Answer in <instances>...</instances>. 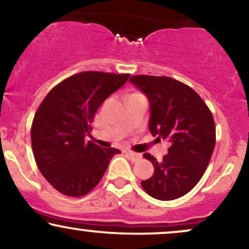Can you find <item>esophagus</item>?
Segmentation results:
<instances>
[{
    "instance_id": "34e87169",
    "label": "esophagus",
    "mask_w": 249,
    "mask_h": 249,
    "mask_svg": "<svg viewBox=\"0 0 249 249\" xmlns=\"http://www.w3.org/2000/svg\"><path fill=\"white\" fill-rule=\"evenodd\" d=\"M126 154L128 156V158H130L132 161H137V160H139V159H142V154L133 152V151H127Z\"/></svg>"
}]
</instances>
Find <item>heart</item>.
I'll return each instance as SVG.
<instances>
[{
	"label": "heart",
	"mask_w": 249,
	"mask_h": 249,
	"mask_svg": "<svg viewBox=\"0 0 249 249\" xmlns=\"http://www.w3.org/2000/svg\"><path fill=\"white\" fill-rule=\"evenodd\" d=\"M132 96H134V95H132Z\"/></svg>",
	"instance_id": "b5f03b06"
}]
</instances>
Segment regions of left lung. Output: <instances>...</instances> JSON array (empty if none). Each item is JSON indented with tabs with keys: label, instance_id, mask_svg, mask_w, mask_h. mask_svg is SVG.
Here are the masks:
<instances>
[{
	"label": "left lung",
	"instance_id": "8db88e82",
	"mask_svg": "<svg viewBox=\"0 0 249 249\" xmlns=\"http://www.w3.org/2000/svg\"><path fill=\"white\" fill-rule=\"evenodd\" d=\"M130 81L150 101L151 133L171 142L161 161L142 154L154 172L142 186L154 199H178L198 184L210 164L215 146L212 112L192 88L171 77L136 75Z\"/></svg>",
	"mask_w": 249,
	"mask_h": 249
}]
</instances>
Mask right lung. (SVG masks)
Returning <instances> with one entry per match:
<instances>
[{
    "label": "right lung",
    "mask_w": 249,
    "mask_h": 249,
    "mask_svg": "<svg viewBox=\"0 0 249 249\" xmlns=\"http://www.w3.org/2000/svg\"><path fill=\"white\" fill-rule=\"evenodd\" d=\"M130 73L83 71L50 90L34 117L31 145L37 167L48 182L68 196H83L104 176L121 151L85 142L97 110L122 88Z\"/></svg>",
    "instance_id": "1"
}]
</instances>
